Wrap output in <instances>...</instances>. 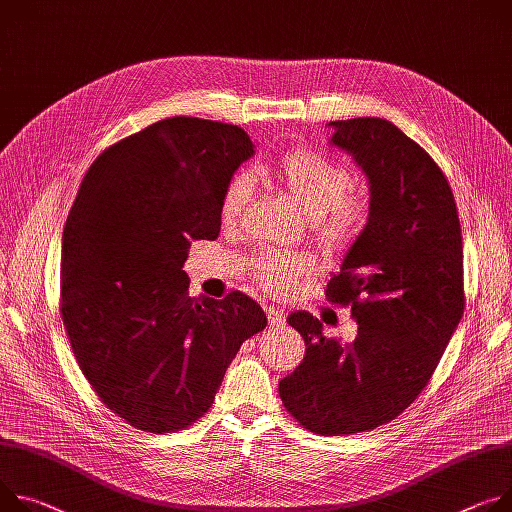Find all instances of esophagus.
Returning a JSON list of instances; mask_svg holds the SVG:
<instances>
[{
  "mask_svg": "<svg viewBox=\"0 0 512 512\" xmlns=\"http://www.w3.org/2000/svg\"><path fill=\"white\" fill-rule=\"evenodd\" d=\"M265 314L271 327H280V324L286 320V312L277 306H265Z\"/></svg>",
  "mask_w": 512,
  "mask_h": 512,
  "instance_id": "obj_1",
  "label": "esophagus"
}]
</instances>
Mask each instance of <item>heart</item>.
<instances>
[{"label": "heart", "mask_w": 512, "mask_h": 512, "mask_svg": "<svg viewBox=\"0 0 512 512\" xmlns=\"http://www.w3.org/2000/svg\"><path fill=\"white\" fill-rule=\"evenodd\" d=\"M271 179L312 220L324 247L349 245L363 224L365 202L349 188V173L339 163L310 149H296L269 167ZM251 194L247 175L232 177L220 198V222L237 226ZM257 280L271 292L284 294L312 273V261L294 253H257L251 261Z\"/></svg>", "instance_id": "heart-1"}]
</instances>
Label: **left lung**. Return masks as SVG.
Segmentation results:
<instances>
[{"label": "left lung", "mask_w": 512, "mask_h": 512, "mask_svg": "<svg viewBox=\"0 0 512 512\" xmlns=\"http://www.w3.org/2000/svg\"><path fill=\"white\" fill-rule=\"evenodd\" d=\"M331 145L369 183L367 222L327 286L351 304L357 337L327 339L310 312L288 316L302 363L280 396L304 429L351 435L390 423L431 380L463 314V247L449 183L425 149L384 118L329 122Z\"/></svg>", "instance_id": "1"}]
</instances>
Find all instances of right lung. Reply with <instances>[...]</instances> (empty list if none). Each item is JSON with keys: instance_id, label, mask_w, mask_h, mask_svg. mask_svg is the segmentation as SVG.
<instances>
[{"instance_id": "1", "label": "right lung", "mask_w": 512, "mask_h": 512, "mask_svg": "<svg viewBox=\"0 0 512 512\" xmlns=\"http://www.w3.org/2000/svg\"><path fill=\"white\" fill-rule=\"evenodd\" d=\"M255 153L249 134L173 116L87 169L61 247V314L83 376L134 429L171 433L208 412L226 367L267 316L243 292L188 294L192 241L220 232V198Z\"/></svg>"}]
</instances>
